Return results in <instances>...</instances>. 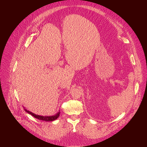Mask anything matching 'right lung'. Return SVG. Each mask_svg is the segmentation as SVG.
I'll list each match as a JSON object with an SVG mask.
<instances>
[{"mask_svg": "<svg viewBox=\"0 0 147 147\" xmlns=\"http://www.w3.org/2000/svg\"><path fill=\"white\" fill-rule=\"evenodd\" d=\"M25 111L26 112H27V113H28L29 114H31L32 116H34L35 118L36 119H38L39 120H44V121H53L56 119H57L59 116V115H60V112H58L57 114H56L54 116H39V115H35L28 111H27V109H25Z\"/></svg>", "mask_w": 147, "mask_h": 147, "instance_id": "1", "label": "right lung"}]
</instances>
